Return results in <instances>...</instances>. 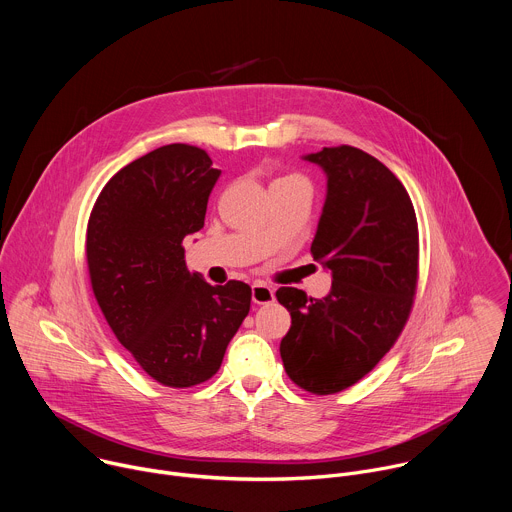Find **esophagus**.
I'll list each match as a JSON object with an SVG mask.
<instances>
[{
	"instance_id": "esophagus-1",
	"label": "esophagus",
	"mask_w": 512,
	"mask_h": 512,
	"mask_svg": "<svg viewBox=\"0 0 512 512\" xmlns=\"http://www.w3.org/2000/svg\"><path fill=\"white\" fill-rule=\"evenodd\" d=\"M251 298H253V302H255V304H259V306H267V304H273L275 294H273V289H271L269 285H265V283L257 281V283H253V285H251Z\"/></svg>"
}]
</instances>
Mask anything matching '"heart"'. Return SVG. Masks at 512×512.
Returning <instances> with one entry per match:
<instances>
[{
	"label": "heart",
	"mask_w": 512,
	"mask_h": 512,
	"mask_svg": "<svg viewBox=\"0 0 512 512\" xmlns=\"http://www.w3.org/2000/svg\"><path fill=\"white\" fill-rule=\"evenodd\" d=\"M291 184H306V180L300 178V176H281V178H277V180L271 182V190H273V188H281V186H291ZM306 186H308V184H306Z\"/></svg>",
	"instance_id": "obj_1"
}]
</instances>
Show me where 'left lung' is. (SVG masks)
Instances as JSON below:
<instances>
[{"label": "left lung", "instance_id": "8db88e82", "mask_svg": "<svg viewBox=\"0 0 512 512\" xmlns=\"http://www.w3.org/2000/svg\"><path fill=\"white\" fill-rule=\"evenodd\" d=\"M306 160L328 176L310 251L332 271V289L324 300L275 291L291 316L279 352L298 387L334 395L367 377L401 336L417 291L419 229L405 186L371 154L336 145Z\"/></svg>", "mask_w": 512, "mask_h": 512}]
</instances>
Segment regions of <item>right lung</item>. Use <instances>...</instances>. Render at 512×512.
I'll return each mask as SVG.
<instances>
[{
    "mask_svg": "<svg viewBox=\"0 0 512 512\" xmlns=\"http://www.w3.org/2000/svg\"><path fill=\"white\" fill-rule=\"evenodd\" d=\"M218 176L196 145H162L105 184L87 225L89 279L109 328L172 389L216 375L251 308L247 283L210 285L186 267L184 237L204 227Z\"/></svg>",
    "mask_w": 512,
    "mask_h": 512,
    "instance_id": "right-lung-1",
    "label": "right lung"
}]
</instances>
